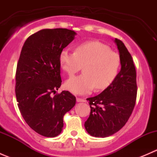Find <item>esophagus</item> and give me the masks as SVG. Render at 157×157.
I'll use <instances>...</instances> for the list:
<instances>
[{"instance_id":"34e87169","label":"esophagus","mask_w":157,"mask_h":157,"mask_svg":"<svg viewBox=\"0 0 157 157\" xmlns=\"http://www.w3.org/2000/svg\"><path fill=\"white\" fill-rule=\"evenodd\" d=\"M85 99H81V98H78L77 97V102H85Z\"/></svg>"}]
</instances>
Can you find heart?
Returning <instances> with one entry per match:
<instances>
[{
	"instance_id": "obj_1",
	"label": "heart",
	"mask_w": 157,
	"mask_h": 157,
	"mask_svg": "<svg viewBox=\"0 0 157 157\" xmlns=\"http://www.w3.org/2000/svg\"><path fill=\"white\" fill-rule=\"evenodd\" d=\"M61 67L68 75H73L83 64V73L66 81V88L71 93L85 95L95 89L108 87L119 72V55L112 52L108 45L98 41H89L76 46L75 52L63 49L60 52Z\"/></svg>"
}]
</instances>
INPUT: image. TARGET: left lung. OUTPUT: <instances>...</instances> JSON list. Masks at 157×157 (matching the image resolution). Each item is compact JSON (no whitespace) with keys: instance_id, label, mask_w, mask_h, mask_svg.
Here are the masks:
<instances>
[{"instance_id":"obj_1","label":"left lung","mask_w":157,"mask_h":157,"mask_svg":"<svg viewBox=\"0 0 157 157\" xmlns=\"http://www.w3.org/2000/svg\"><path fill=\"white\" fill-rule=\"evenodd\" d=\"M121 70L114 81L100 94L86 99L91 112L85 121L88 134L106 137L119 131L129 119L137 96L136 70L131 54L121 40L115 39Z\"/></svg>"}]
</instances>
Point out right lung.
Here are the masks:
<instances>
[{
  "instance_id": "obj_1",
  "label": "right lung",
  "mask_w": 157,
  "mask_h": 157,
  "mask_svg": "<svg viewBox=\"0 0 157 157\" xmlns=\"http://www.w3.org/2000/svg\"><path fill=\"white\" fill-rule=\"evenodd\" d=\"M77 33L67 29H44L26 40L16 73V96L28 125L44 137L61 134L63 118L76 104L68 91L52 96L61 85L59 54Z\"/></svg>"
}]
</instances>
